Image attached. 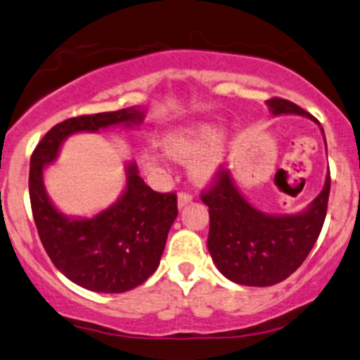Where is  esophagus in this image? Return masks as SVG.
I'll return each mask as SVG.
<instances>
[{
	"instance_id": "34e87169",
	"label": "esophagus",
	"mask_w": 360,
	"mask_h": 360,
	"mask_svg": "<svg viewBox=\"0 0 360 360\" xmlns=\"http://www.w3.org/2000/svg\"><path fill=\"white\" fill-rule=\"evenodd\" d=\"M191 200H193V197H191L190 193H186V191H180L179 197H176V203H179V208H184L188 205Z\"/></svg>"
}]
</instances>
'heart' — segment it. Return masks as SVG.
Masks as SVG:
<instances>
[{
	"label": "heart",
	"mask_w": 360,
	"mask_h": 360,
	"mask_svg": "<svg viewBox=\"0 0 360 360\" xmlns=\"http://www.w3.org/2000/svg\"><path fill=\"white\" fill-rule=\"evenodd\" d=\"M158 146L174 160L184 162L191 157V179L212 181L230 160L233 139L228 130L218 129L217 124L193 122L165 130L158 139ZM143 165L152 172L158 170V162L152 157H143Z\"/></svg>",
	"instance_id": "b5f03b06"
}]
</instances>
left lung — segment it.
Masks as SVG:
<instances>
[{
  "label": "left lung",
  "instance_id": "obj_1",
  "mask_svg": "<svg viewBox=\"0 0 360 360\" xmlns=\"http://www.w3.org/2000/svg\"><path fill=\"white\" fill-rule=\"evenodd\" d=\"M273 115H302L319 122L286 99L266 101ZM324 135L323 127L319 125ZM326 142V137H324ZM328 148V146H326ZM330 190L329 170L321 193L300 213L273 214L253 207L230 170L202 197L210 208L208 251L223 276L243 286H273L296 271L323 230Z\"/></svg>",
  "mask_w": 360,
  "mask_h": 360
}]
</instances>
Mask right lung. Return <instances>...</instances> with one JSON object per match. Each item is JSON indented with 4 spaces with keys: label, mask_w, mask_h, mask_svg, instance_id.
<instances>
[{
    "label": "right lung",
    "mask_w": 360,
    "mask_h": 360,
    "mask_svg": "<svg viewBox=\"0 0 360 360\" xmlns=\"http://www.w3.org/2000/svg\"><path fill=\"white\" fill-rule=\"evenodd\" d=\"M146 107L81 115L54 125L31 157L30 198L32 217L46 253L56 268L77 286L94 292H125L137 288L160 264L167 236L176 214L175 193H157L125 163L119 198L92 217H74L56 207L44 185V172L58 160L60 147L74 134L109 127L135 129Z\"/></svg>",
    "instance_id": "1"
}]
</instances>
